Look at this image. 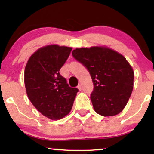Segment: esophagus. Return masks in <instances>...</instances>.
<instances>
[{"label":"esophagus","mask_w":154,"mask_h":154,"mask_svg":"<svg viewBox=\"0 0 154 154\" xmlns=\"http://www.w3.org/2000/svg\"><path fill=\"white\" fill-rule=\"evenodd\" d=\"M78 88H79V90H82V85H81V84H79V85H78Z\"/></svg>","instance_id":"obj_1"}]
</instances>
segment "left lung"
<instances>
[{
    "label": "left lung",
    "mask_w": 154,
    "mask_h": 154,
    "mask_svg": "<svg viewBox=\"0 0 154 154\" xmlns=\"http://www.w3.org/2000/svg\"><path fill=\"white\" fill-rule=\"evenodd\" d=\"M72 55L91 75L94 89L90 99L96 113L103 116L121 113L133 89L134 72L126 59L104 47L76 48Z\"/></svg>",
    "instance_id": "1"
}]
</instances>
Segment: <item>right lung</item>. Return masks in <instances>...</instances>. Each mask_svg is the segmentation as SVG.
Masks as SVG:
<instances>
[{"mask_svg":"<svg viewBox=\"0 0 154 154\" xmlns=\"http://www.w3.org/2000/svg\"><path fill=\"white\" fill-rule=\"evenodd\" d=\"M72 48L57 45L41 48L27 62L24 71L26 94L39 112L59 120L70 112L79 89L69 87L60 75Z\"/></svg>","mask_w":154,"mask_h":154,"instance_id":"obj_1","label":"right lung"}]
</instances>
